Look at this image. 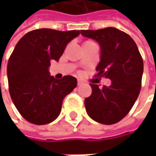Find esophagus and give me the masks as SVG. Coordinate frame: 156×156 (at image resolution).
<instances>
[{
  "instance_id": "esophagus-1",
  "label": "esophagus",
  "mask_w": 156,
  "mask_h": 156,
  "mask_svg": "<svg viewBox=\"0 0 156 156\" xmlns=\"http://www.w3.org/2000/svg\"><path fill=\"white\" fill-rule=\"evenodd\" d=\"M81 84H83V81L81 80V79H78V85H81Z\"/></svg>"
}]
</instances>
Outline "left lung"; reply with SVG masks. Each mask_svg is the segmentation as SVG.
<instances>
[{"mask_svg":"<svg viewBox=\"0 0 156 156\" xmlns=\"http://www.w3.org/2000/svg\"><path fill=\"white\" fill-rule=\"evenodd\" d=\"M80 33L96 40L101 47V60L95 77L109 78L111 86L102 88L90 84L92 94L85 99L88 115L95 121L113 125L133 108L140 93L144 62L134 40L126 32L108 27Z\"/></svg>","mask_w":156,"mask_h":156,"instance_id":"1","label":"left lung"}]
</instances>
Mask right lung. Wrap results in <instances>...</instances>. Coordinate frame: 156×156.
<instances>
[{
    "mask_svg": "<svg viewBox=\"0 0 156 156\" xmlns=\"http://www.w3.org/2000/svg\"><path fill=\"white\" fill-rule=\"evenodd\" d=\"M79 30H33L17 43L7 66L9 91L24 119L34 125L54 121L64 98L77 87V78L56 79L48 73L51 60H58L67 44Z\"/></svg>",
    "mask_w": 156,
    "mask_h": 156,
    "instance_id": "right-lung-1",
    "label": "right lung"
}]
</instances>
